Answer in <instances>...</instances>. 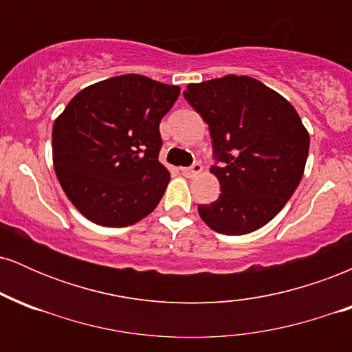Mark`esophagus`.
Returning a JSON list of instances; mask_svg holds the SVG:
<instances>
[{
	"label": "esophagus",
	"instance_id": "obj_1",
	"mask_svg": "<svg viewBox=\"0 0 352 352\" xmlns=\"http://www.w3.org/2000/svg\"><path fill=\"white\" fill-rule=\"evenodd\" d=\"M201 172V164L200 162H193L190 167H184L182 168V173H184L185 177H195L199 175Z\"/></svg>",
	"mask_w": 352,
	"mask_h": 352
}]
</instances>
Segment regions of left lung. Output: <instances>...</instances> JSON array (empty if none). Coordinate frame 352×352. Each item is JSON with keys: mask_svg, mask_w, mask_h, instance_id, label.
Returning a JSON list of instances; mask_svg holds the SVG:
<instances>
[{"mask_svg": "<svg viewBox=\"0 0 352 352\" xmlns=\"http://www.w3.org/2000/svg\"><path fill=\"white\" fill-rule=\"evenodd\" d=\"M184 98L208 124L210 172L220 197L199 205L201 220L223 235H245L280 213L300 185L309 135L283 96L248 76L188 84Z\"/></svg>", "mask_w": 352, "mask_h": 352, "instance_id": "1", "label": "left lung"}]
</instances>
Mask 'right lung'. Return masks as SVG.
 <instances>
[{"mask_svg": "<svg viewBox=\"0 0 352 352\" xmlns=\"http://www.w3.org/2000/svg\"><path fill=\"white\" fill-rule=\"evenodd\" d=\"M179 94L145 76H117L82 89L56 119V175L87 220L129 227L159 205L170 180L159 125Z\"/></svg>", "mask_w": 352, "mask_h": 352, "instance_id": "right-lung-1", "label": "right lung"}]
</instances>
